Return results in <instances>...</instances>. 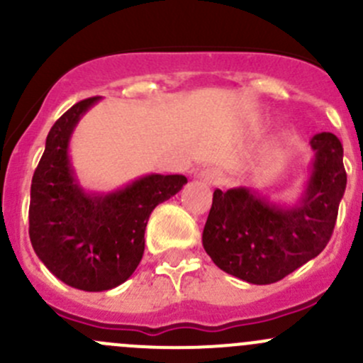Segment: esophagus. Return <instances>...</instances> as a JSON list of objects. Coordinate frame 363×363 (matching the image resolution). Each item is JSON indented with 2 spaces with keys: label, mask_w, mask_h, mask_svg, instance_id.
I'll list each match as a JSON object with an SVG mask.
<instances>
[{
  "label": "esophagus",
  "mask_w": 363,
  "mask_h": 363,
  "mask_svg": "<svg viewBox=\"0 0 363 363\" xmlns=\"http://www.w3.org/2000/svg\"><path fill=\"white\" fill-rule=\"evenodd\" d=\"M196 179L208 186H219L225 181V175H223V172L219 168H205V170L196 175Z\"/></svg>",
  "instance_id": "34e87169"
}]
</instances>
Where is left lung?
Instances as JSON below:
<instances>
[{
	"label": "left lung",
	"mask_w": 363,
	"mask_h": 363,
	"mask_svg": "<svg viewBox=\"0 0 363 363\" xmlns=\"http://www.w3.org/2000/svg\"><path fill=\"white\" fill-rule=\"evenodd\" d=\"M309 144L314 151L309 175L291 203L274 202L244 186L214 191L202 244L226 274L270 284L325 250L346 189L342 145L328 131L316 133Z\"/></svg>",
	"instance_id": "8db88e82"
}]
</instances>
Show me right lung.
<instances>
[{
    "instance_id": "obj_1",
    "label": "right lung",
    "mask_w": 363,
    "mask_h": 363,
    "mask_svg": "<svg viewBox=\"0 0 363 363\" xmlns=\"http://www.w3.org/2000/svg\"><path fill=\"white\" fill-rule=\"evenodd\" d=\"M100 100L79 101L50 128L29 202L36 256L57 279L84 291L112 290L131 277L144 255L149 216L188 182L184 175L147 174L108 193L84 188L69 158V140Z\"/></svg>"
}]
</instances>
